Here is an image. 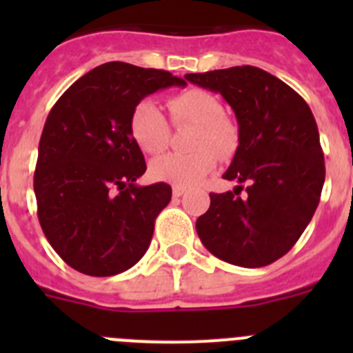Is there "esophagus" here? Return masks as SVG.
<instances>
[{"instance_id": "34e87169", "label": "esophagus", "mask_w": 353, "mask_h": 353, "mask_svg": "<svg viewBox=\"0 0 353 353\" xmlns=\"http://www.w3.org/2000/svg\"><path fill=\"white\" fill-rule=\"evenodd\" d=\"M183 192H185V189L183 187H173V196L174 198H180V196H183Z\"/></svg>"}]
</instances>
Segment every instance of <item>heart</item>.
<instances>
[{
	"instance_id": "heart-1",
	"label": "heart",
	"mask_w": 353,
	"mask_h": 353,
	"mask_svg": "<svg viewBox=\"0 0 353 353\" xmlns=\"http://www.w3.org/2000/svg\"><path fill=\"white\" fill-rule=\"evenodd\" d=\"M173 123L196 125L187 154H166L154 159L150 174L155 180L176 187H192L214 170L217 155L230 157L239 146V130L232 120L223 117V105L217 97L205 90L191 88L171 97L168 102ZM132 141L145 154H161L170 141V125L157 104L141 101L134 105L129 118Z\"/></svg>"
}]
</instances>
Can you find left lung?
Here are the masks:
<instances>
[{
  "label": "left lung",
  "mask_w": 353,
  "mask_h": 353,
  "mask_svg": "<svg viewBox=\"0 0 353 353\" xmlns=\"http://www.w3.org/2000/svg\"><path fill=\"white\" fill-rule=\"evenodd\" d=\"M221 93L239 123V146L223 179L233 191L210 192L196 221L205 248L219 260L256 269L295 245L310 224L325 182V162L310 105L288 84L251 65L187 74ZM248 183L246 194H238Z\"/></svg>",
  "instance_id": "obj_1"
}]
</instances>
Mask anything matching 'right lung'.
<instances>
[{
	"label": "right lung",
	"mask_w": 353,
	"mask_h": 353,
	"mask_svg": "<svg viewBox=\"0 0 353 353\" xmlns=\"http://www.w3.org/2000/svg\"><path fill=\"white\" fill-rule=\"evenodd\" d=\"M185 84L166 70L109 61L79 77L52 105L33 189L43 235L77 272H125L148 249L171 187L136 183L146 164L130 138L129 118L150 93Z\"/></svg>",
	"instance_id": "obj_1"
}]
</instances>
